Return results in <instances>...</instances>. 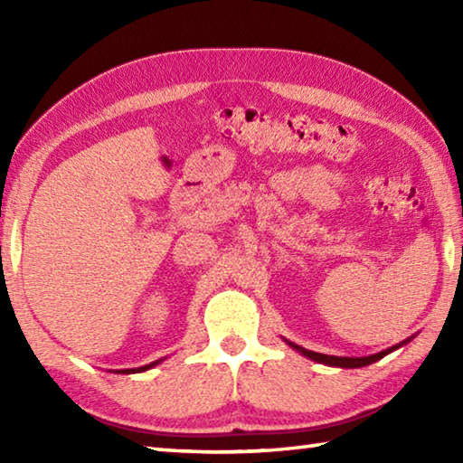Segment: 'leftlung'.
<instances>
[{
    "label": "left lung",
    "mask_w": 463,
    "mask_h": 463,
    "mask_svg": "<svg viewBox=\"0 0 463 463\" xmlns=\"http://www.w3.org/2000/svg\"><path fill=\"white\" fill-rule=\"evenodd\" d=\"M296 351H300L302 355H307L310 359H315V362L318 364H326V365H336V367H364V365H370L373 362H378V359H382L386 354H390L392 349L388 351H382V354H375V355H370V357H335V355H323V354H315V351H308L300 347V345H294L289 343Z\"/></svg>",
    "instance_id": "8db88e82"
}]
</instances>
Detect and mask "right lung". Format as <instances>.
<instances>
[{"label":"right lung","instance_id":"1","mask_svg":"<svg viewBox=\"0 0 463 463\" xmlns=\"http://www.w3.org/2000/svg\"><path fill=\"white\" fill-rule=\"evenodd\" d=\"M159 362H155V364H148V365H143V367H137V370H122V373H135V372H145V370H148V367H153V365H156Z\"/></svg>","mask_w":463,"mask_h":463}]
</instances>
